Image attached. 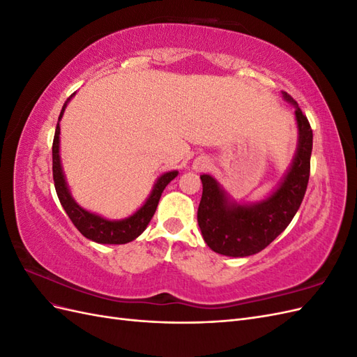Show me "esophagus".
<instances>
[{
  "label": "esophagus",
  "mask_w": 357,
  "mask_h": 357,
  "mask_svg": "<svg viewBox=\"0 0 357 357\" xmlns=\"http://www.w3.org/2000/svg\"><path fill=\"white\" fill-rule=\"evenodd\" d=\"M208 167H210V162L207 160V158H197L193 160V165H192V168L195 171H205Z\"/></svg>",
  "instance_id": "esophagus-1"
}]
</instances>
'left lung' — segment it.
I'll list each match as a JSON object with an SVG mask.
<instances>
[{
  "label": "left lung",
  "mask_w": 357,
  "mask_h": 357,
  "mask_svg": "<svg viewBox=\"0 0 357 357\" xmlns=\"http://www.w3.org/2000/svg\"><path fill=\"white\" fill-rule=\"evenodd\" d=\"M282 93L295 109L298 144L291 164L274 192L257 202H236L214 177L201 176L198 225L204 241L215 253L245 257L264 250L287 228L304 199L310 178L312 131L296 101L287 92Z\"/></svg>",
  "instance_id": "8db88e82"
}]
</instances>
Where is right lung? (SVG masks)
<instances>
[{"mask_svg": "<svg viewBox=\"0 0 357 357\" xmlns=\"http://www.w3.org/2000/svg\"><path fill=\"white\" fill-rule=\"evenodd\" d=\"M75 93H73L62 107L58 123H56L55 138H53V147H52L53 181H55L58 198L75 228H77L86 238L100 244H126L129 241L135 240L137 236H139L144 232V229L147 228V225L150 223V220H152L153 214L156 211L162 192H164V189L167 188V185L171 180H174L178 176V171L176 169L168 171V172H164L162 176H159L144 204L135 213L128 215L125 219L110 220V219L102 218L100 214L91 213L86 208H83L82 205L75 202V199L71 195L68 183L66 180V174H63L61 155H59V134H61L59 122L63 116V112L67 109V104L71 101Z\"/></svg>", "mask_w": 357, "mask_h": 357, "instance_id": "add662e5", "label": "right lung"}]
</instances>
